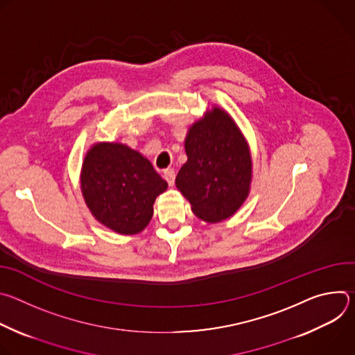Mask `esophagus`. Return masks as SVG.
Here are the masks:
<instances>
[{
	"label": "esophagus",
	"mask_w": 355,
	"mask_h": 355,
	"mask_svg": "<svg viewBox=\"0 0 355 355\" xmlns=\"http://www.w3.org/2000/svg\"><path fill=\"white\" fill-rule=\"evenodd\" d=\"M163 177L164 180L168 182L170 187L174 185V181H175V171L173 168H166L164 173H163Z\"/></svg>",
	"instance_id": "esophagus-1"
}]
</instances>
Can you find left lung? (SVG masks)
<instances>
[{"label":"left lung","instance_id":"left-lung-1","mask_svg":"<svg viewBox=\"0 0 355 355\" xmlns=\"http://www.w3.org/2000/svg\"><path fill=\"white\" fill-rule=\"evenodd\" d=\"M185 153L175 185L192 212L211 223L233 216L248 196L252 163L232 116L218 107L208 111L189 128Z\"/></svg>","mask_w":355,"mask_h":355}]
</instances>
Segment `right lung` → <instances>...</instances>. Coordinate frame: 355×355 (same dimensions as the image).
<instances>
[{"label":"right lung","mask_w":355,"mask_h":355,"mask_svg":"<svg viewBox=\"0 0 355 355\" xmlns=\"http://www.w3.org/2000/svg\"><path fill=\"white\" fill-rule=\"evenodd\" d=\"M81 192L94 218L119 234L141 232L167 182L139 151L122 143H95L81 168Z\"/></svg>","instance_id":"right-lung-1"}]
</instances>
